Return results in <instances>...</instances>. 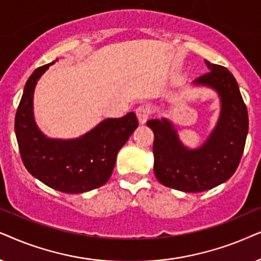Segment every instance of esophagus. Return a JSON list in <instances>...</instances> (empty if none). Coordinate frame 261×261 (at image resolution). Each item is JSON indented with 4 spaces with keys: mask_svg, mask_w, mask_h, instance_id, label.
I'll use <instances>...</instances> for the list:
<instances>
[{
    "mask_svg": "<svg viewBox=\"0 0 261 261\" xmlns=\"http://www.w3.org/2000/svg\"><path fill=\"white\" fill-rule=\"evenodd\" d=\"M136 114L138 117V120H140L141 124H144L145 121L148 120V118L150 117L151 110L148 105H141L136 109Z\"/></svg>",
    "mask_w": 261,
    "mask_h": 261,
    "instance_id": "34e87169",
    "label": "esophagus"
}]
</instances>
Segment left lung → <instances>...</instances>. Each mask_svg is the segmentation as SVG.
<instances>
[{
  "label": "left lung",
  "mask_w": 261,
  "mask_h": 261,
  "mask_svg": "<svg viewBox=\"0 0 261 261\" xmlns=\"http://www.w3.org/2000/svg\"><path fill=\"white\" fill-rule=\"evenodd\" d=\"M210 71L196 79L198 85L216 89L221 96V117L199 149L180 143L168 120L151 119L154 131V173L162 185L184 192H203L225 182L238 168L248 133L247 107L238 82L227 68L205 61Z\"/></svg>",
  "instance_id": "8db88e82"
}]
</instances>
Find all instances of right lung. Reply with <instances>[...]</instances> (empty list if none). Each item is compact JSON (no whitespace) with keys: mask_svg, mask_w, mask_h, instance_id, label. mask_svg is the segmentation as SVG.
<instances>
[{"mask_svg":"<svg viewBox=\"0 0 261 261\" xmlns=\"http://www.w3.org/2000/svg\"><path fill=\"white\" fill-rule=\"evenodd\" d=\"M52 63L41 65L27 80L15 116V135L26 169L51 189L83 193L109 181L119 149L138 126L134 112L110 118L77 140H50L33 119L36 83Z\"/></svg>","mask_w":261,"mask_h":261,"instance_id":"1","label":"right lung"}]
</instances>
